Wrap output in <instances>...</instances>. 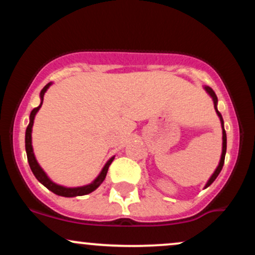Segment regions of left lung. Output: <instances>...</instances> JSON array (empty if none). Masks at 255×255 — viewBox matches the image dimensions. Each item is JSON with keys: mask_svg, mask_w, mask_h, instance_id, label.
I'll return each mask as SVG.
<instances>
[{"mask_svg": "<svg viewBox=\"0 0 255 255\" xmlns=\"http://www.w3.org/2000/svg\"><path fill=\"white\" fill-rule=\"evenodd\" d=\"M205 90H206L207 92H209V95L211 96L212 99H213V103H215V109H216V111H217V114H218L219 119H221V122H222V128H223V151H222L221 162H219V165L217 166V169H216V171L213 172V175H212V176H211V178H210V180H209V182H207V184H206V187H209L210 184H211V183L213 182V181H215L216 178H217V176H218V175H219V172H221V170H222V168H223V164H224V158H225V152H227V134H225V129H224V122H223V118H222L221 113H219V111L217 110V102H218V99H217V96H216L215 91H213V90L211 89V87L206 86V87H205Z\"/></svg>", "mask_w": 255, "mask_h": 255, "instance_id": "left-lung-1", "label": "left lung"}]
</instances>
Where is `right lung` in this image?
Here are the masks:
<instances>
[{"label": "right lung", "mask_w": 255, "mask_h": 255, "mask_svg": "<svg viewBox=\"0 0 255 255\" xmlns=\"http://www.w3.org/2000/svg\"><path fill=\"white\" fill-rule=\"evenodd\" d=\"M49 86H50V84L45 85V86H44V89L42 90V92H40V98H42V102H40L39 107L34 108V109L31 111L30 124H28L27 128H26L25 147H26V153H27L28 164H30L31 170H32V172H33V175H34V176H36L37 180L39 181V182L42 183V184H44V186H45L46 188L49 189V191H51L52 193H55V194L61 195V197H67V198L80 197V195H86V194H89V193L95 191V189H97L98 187L101 186V183L103 182L105 176H107L108 169H109L111 162H113V160H114V157L110 158V159L108 160V163H107V164H105V166L103 168V170H102L101 174H99V176L96 178V180L93 181L92 183L87 184V186L78 187V188H66V187L58 186V184L51 182V181L49 180L48 176H46V175H45V172L43 171V169L40 168L39 164H38V163H37L36 158H34V154H33V148H32V144H31V141H32V140H31V131H32V126H33L34 116H36L37 111L39 110V108L42 107L43 96H44V93H45V91L48 90Z\"/></svg>", "instance_id": "obj_1"}]
</instances>
